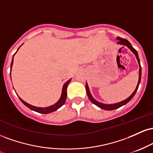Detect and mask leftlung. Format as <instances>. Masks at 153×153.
<instances>
[{
    "label": "left lung",
    "mask_w": 153,
    "mask_h": 153,
    "mask_svg": "<svg viewBox=\"0 0 153 153\" xmlns=\"http://www.w3.org/2000/svg\"><path fill=\"white\" fill-rule=\"evenodd\" d=\"M117 39L119 40V42L117 43L118 44H120V45H125V46H127V47H129V49H130V50L131 52H133L135 54V56H136L137 57V59L138 61V63L139 65H140V70H139V81H138V83H137V88L136 89H135L134 92H133V94L131 95L130 96H129L128 99H127L126 100H124V101H122V102H119V103H114V104H104V103H101L99 102V101H96L94 98L92 97V96H91V93H90V91H89V88H88V86L87 83L86 85H85V88H86V93H87V95L88 96V99H90V101L92 102L93 103H94L95 105H96L98 107H99V108H102V109H104V110H108V111H111V110H114V109H117V108H119V107L124 106V105H125L126 103H127L129 102L130 100L132 99L133 97H134V96L136 94L137 91L138 89V87H139V85H140V80H141V73H142V70H141V65H140V59H139V57H138V54H137V52L136 50H134V48H133L132 46L131 45V44L129 43V42L128 41V40L125 39H123V38H121V37H117Z\"/></svg>",
    "instance_id": "left-lung-1"
}]
</instances>
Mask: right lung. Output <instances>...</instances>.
Wrapping results in <instances>:
<instances>
[{"instance_id": "obj_1", "label": "right lung", "mask_w": 153, "mask_h": 153, "mask_svg": "<svg viewBox=\"0 0 153 153\" xmlns=\"http://www.w3.org/2000/svg\"><path fill=\"white\" fill-rule=\"evenodd\" d=\"M20 47H19V49L20 48ZM19 49H18V50H19ZM18 50H17V51H18ZM17 51H16V52H17ZM15 54H13V59H12V61H11V64H10V71H11V68H12V65H13V57H14ZM71 79H70V80H68V81H67L64 84V85H63L62 95H61V97H60V99H59V101H57V102L56 103H54V105H52V106H50L45 107V108H41V107H36V106H31V105L29 104V103H26L25 101H23V100L21 99V98H19V99L22 101V102L24 103V104L26 106H27L28 108H30L31 110L34 111L38 112V113L45 114H50V113H51V112H53V111H54L58 109L59 108H60V107L62 106L63 104H64L65 102L66 99H67V87H68V84H69V82H71Z\"/></svg>"}]
</instances>
